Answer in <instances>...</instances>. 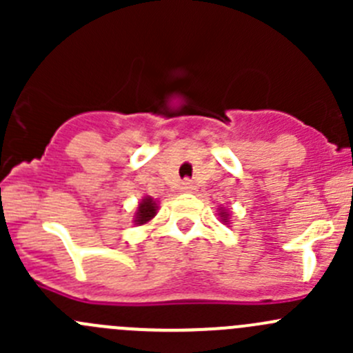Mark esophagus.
Wrapping results in <instances>:
<instances>
[{
	"instance_id": "obj_1",
	"label": "esophagus",
	"mask_w": 353,
	"mask_h": 353,
	"mask_svg": "<svg viewBox=\"0 0 353 353\" xmlns=\"http://www.w3.org/2000/svg\"><path fill=\"white\" fill-rule=\"evenodd\" d=\"M193 190H194V186L191 181H183V184H181V191H184V193H191Z\"/></svg>"
}]
</instances>
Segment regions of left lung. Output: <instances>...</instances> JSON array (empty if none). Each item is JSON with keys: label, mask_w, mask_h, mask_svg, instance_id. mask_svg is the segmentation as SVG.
<instances>
[{"label": "left lung", "mask_w": 353, "mask_h": 353, "mask_svg": "<svg viewBox=\"0 0 353 353\" xmlns=\"http://www.w3.org/2000/svg\"><path fill=\"white\" fill-rule=\"evenodd\" d=\"M219 215H220V219H222V222H223V223L229 222V213H227L225 210L220 208V213H219Z\"/></svg>", "instance_id": "obj_1"}]
</instances>
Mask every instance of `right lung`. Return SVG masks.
Here are the masks:
<instances>
[{
    "label": "right lung",
    "mask_w": 353,
    "mask_h": 353,
    "mask_svg": "<svg viewBox=\"0 0 353 353\" xmlns=\"http://www.w3.org/2000/svg\"><path fill=\"white\" fill-rule=\"evenodd\" d=\"M157 208H159V206H157L154 198L145 196L143 199H141L140 205H138V208H137L134 223H137V225H145V223L150 222V220L157 215Z\"/></svg>",
    "instance_id": "obj_1"
}]
</instances>
